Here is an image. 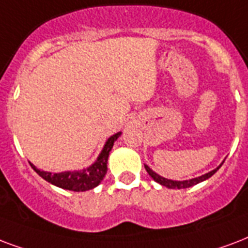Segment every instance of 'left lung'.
I'll list each match as a JSON object with an SVG mask.
<instances>
[{"mask_svg": "<svg viewBox=\"0 0 248 248\" xmlns=\"http://www.w3.org/2000/svg\"><path fill=\"white\" fill-rule=\"evenodd\" d=\"M224 164V161L221 162L220 165L217 166L216 169L211 170V171H208V173H205V174L200 175V177H196V178H191V179H186V181H173V179H168V178H164V177H161L160 174H157L156 171H154V170L151 169L148 165H144L145 170H147V173H148L152 178H154L155 182L160 183L161 186H165L168 187V188H187V187H191V186H195V185H198V183L203 182V181H205V179L211 178L215 173H216L217 170L220 169L221 165Z\"/></svg>", "mask_w": 248, "mask_h": 248, "instance_id": "1", "label": "left lung"}]
</instances>
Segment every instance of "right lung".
I'll list each match as a JSON object with an SVG mask.
<instances>
[{
    "mask_svg": "<svg viewBox=\"0 0 248 248\" xmlns=\"http://www.w3.org/2000/svg\"><path fill=\"white\" fill-rule=\"evenodd\" d=\"M122 132H117L110 138H108L105 141L101 152L96 158V161L92 165L83 168L80 170H69V171H61V173H50L45 170L37 169L33 164H31L32 169L35 170L41 178L45 179L46 182L52 183L54 186L63 188V190H70V191H88L92 190L96 186H99L101 181L104 179L108 170V157L110 154L114 141L121 137Z\"/></svg>",
    "mask_w": 248,
    "mask_h": 248,
    "instance_id": "right-lung-1",
    "label": "right lung"
}]
</instances>
